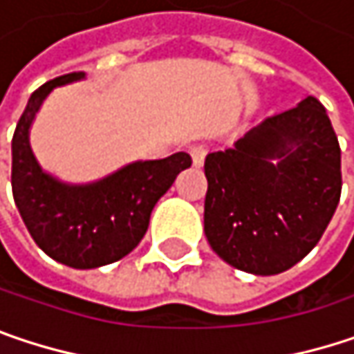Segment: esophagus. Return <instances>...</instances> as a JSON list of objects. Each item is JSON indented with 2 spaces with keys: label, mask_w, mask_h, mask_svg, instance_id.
<instances>
[{
  "label": "esophagus",
  "mask_w": 354,
  "mask_h": 354,
  "mask_svg": "<svg viewBox=\"0 0 354 354\" xmlns=\"http://www.w3.org/2000/svg\"><path fill=\"white\" fill-rule=\"evenodd\" d=\"M188 151H190V156H192V164H194V166H203L205 156H207V147L201 144H194L188 147Z\"/></svg>",
  "instance_id": "1"
}]
</instances>
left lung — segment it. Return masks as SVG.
<instances>
[{
	"instance_id": "obj_1",
	"label": "left lung",
	"mask_w": 354,
	"mask_h": 354,
	"mask_svg": "<svg viewBox=\"0 0 354 354\" xmlns=\"http://www.w3.org/2000/svg\"><path fill=\"white\" fill-rule=\"evenodd\" d=\"M205 235L229 266L275 275L326 231L340 198V147L326 109L306 97L205 160Z\"/></svg>"
}]
</instances>
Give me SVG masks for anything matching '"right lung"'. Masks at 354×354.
<instances>
[{
    "mask_svg": "<svg viewBox=\"0 0 354 354\" xmlns=\"http://www.w3.org/2000/svg\"><path fill=\"white\" fill-rule=\"evenodd\" d=\"M82 79L84 73H71L32 93L12 140V190L32 239L48 257L75 270H93L138 247L156 203L192 160L186 151L164 160H136L86 184L52 176L32 151L30 129L56 86Z\"/></svg>",
    "mask_w": 354,
    "mask_h": 354,
    "instance_id": "obj_1",
    "label": "right lung"
}]
</instances>
